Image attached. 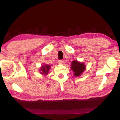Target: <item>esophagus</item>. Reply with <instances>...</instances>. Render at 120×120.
<instances>
[{
  "label": "esophagus",
  "mask_w": 120,
  "mask_h": 120,
  "mask_svg": "<svg viewBox=\"0 0 120 120\" xmlns=\"http://www.w3.org/2000/svg\"><path fill=\"white\" fill-rule=\"evenodd\" d=\"M58 64H62L63 61H62L61 60H58Z\"/></svg>",
  "instance_id": "esophagus-1"
}]
</instances>
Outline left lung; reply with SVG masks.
Masks as SVG:
<instances>
[{
  "instance_id": "1",
  "label": "left lung",
  "mask_w": 120,
  "mask_h": 120,
  "mask_svg": "<svg viewBox=\"0 0 120 120\" xmlns=\"http://www.w3.org/2000/svg\"><path fill=\"white\" fill-rule=\"evenodd\" d=\"M86 66L84 63L80 62L77 60H74L71 63V69L74 72V76L79 77L82 75L86 69Z\"/></svg>"
}]
</instances>
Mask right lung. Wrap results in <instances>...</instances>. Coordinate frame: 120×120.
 Instances as JSON below:
<instances>
[{"label": "right lung", "instance_id": "add662e5", "mask_svg": "<svg viewBox=\"0 0 120 120\" xmlns=\"http://www.w3.org/2000/svg\"><path fill=\"white\" fill-rule=\"evenodd\" d=\"M50 68H51L50 65H49L48 64L42 65L40 69L41 74L44 75V76H46V75H48Z\"/></svg>", "mask_w": 120, "mask_h": 120}]
</instances>
